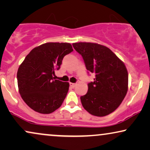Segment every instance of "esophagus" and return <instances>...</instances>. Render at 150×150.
Instances as JSON below:
<instances>
[{"mask_svg":"<svg viewBox=\"0 0 150 150\" xmlns=\"http://www.w3.org/2000/svg\"><path fill=\"white\" fill-rule=\"evenodd\" d=\"M69 84H70V86H71L72 88H75V86H76L77 83H71V82H70V83H69Z\"/></svg>","mask_w":150,"mask_h":150,"instance_id":"1","label":"esophagus"}]
</instances>
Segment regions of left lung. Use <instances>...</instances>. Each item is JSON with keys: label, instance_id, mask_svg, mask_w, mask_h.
Returning a JSON list of instances; mask_svg holds the SVG:
<instances>
[{"label": "left lung", "instance_id": "obj_1", "mask_svg": "<svg viewBox=\"0 0 150 150\" xmlns=\"http://www.w3.org/2000/svg\"><path fill=\"white\" fill-rule=\"evenodd\" d=\"M86 68L94 73V81L80 97L83 108L97 117H103L115 110L122 102L128 88V73L124 63L109 48L97 43H73Z\"/></svg>", "mask_w": 150, "mask_h": 150}]
</instances>
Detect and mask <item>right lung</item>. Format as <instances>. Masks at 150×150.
<instances>
[{
	"instance_id": "obj_1",
	"label": "right lung",
	"mask_w": 150,
	"mask_h": 150,
	"mask_svg": "<svg viewBox=\"0 0 150 150\" xmlns=\"http://www.w3.org/2000/svg\"><path fill=\"white\" fill-rule=\"evenodd\" d=\"M73 51L70 43L47 42L32 49L17 73L20 95L28 106L41 114H50L62 104L69 82L53 79L64 57Z\"/></svg>"
}]
</instances>
